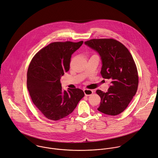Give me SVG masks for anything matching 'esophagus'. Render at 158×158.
<instances>
[{
    "label": "esophagus",
    "instance_id": "obj_1",
    "mask_svg": "<svg viewBox=\"0 0 158 158\" xmlns=\"http://www.w3.org/2000/svg\"><path fill=\"white\" fill-rule=\"evenodd\" d=\"M83 91H84L85 96H90L93 93V91L91 89H85L83 90Z\"/></svg>",
    "mask_w": 158,
    "mask_h": 158
}]
</instances>
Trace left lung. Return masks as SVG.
<instances>
[{
    "label": "left lung",
    "instance_id": "left-lung-1",
    "mask_svg": "<svg viewBox=\"0 0 158 158\" xmlns=\"http://www.w3.org/2000/svg\"><path fill=\"white\" fill-rule=\"evenodd\" d=\"M85 43L99 54L101 75L111 80L106 93L96 91L101 98L98 110L107 115H118L128 107L137 91L138 74L133 57L123 44L114 39H92Z\"/></svg>",
    "mask_w": 158,
    "mask_h": 158
}]
</instances>
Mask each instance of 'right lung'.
I'll return each mask as SVG.
<instances>
[{
    "label": "right lung",
    "mask_w": 158,
    "mask_h": 158,
    "mask_svg": "<svg viewBox=\"0 0 158 158\" xmlns=\"http://www.w3.org/2000/svg\"><path fill=\"white\" fill-rule=\"evenodd\" d=\"M83 41L54 42L33 57L27 72V88L35 106L47 118L59 120L71 114L85 96L83 90H62L60 77L70 69L72 55Z\"/></svg>",
    "instance_id": "1"
}]
</instances>
